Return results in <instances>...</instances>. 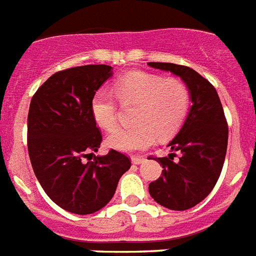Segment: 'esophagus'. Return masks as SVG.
<instances>
[{"mask_svg":"<svg viewBox=\"0 0 256 256\" xmlns=\"http://www.w3.org/2000/svg\"><path fill=\"white\" fill-rule=\"evenodd\" d=\"M145 160L146 159L144 158V156H136V155H134V156H132L133 164H141V163H144Z\"/></svg>","mask_w":256,"mask_h":256,"instance_id":"obj_1","label":"esophagus"}]
</instances>
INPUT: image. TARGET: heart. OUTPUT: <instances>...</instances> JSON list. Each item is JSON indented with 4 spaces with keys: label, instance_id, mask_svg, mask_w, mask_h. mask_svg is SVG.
<instances>
[{
    "label": "heart",
    "instance_id": "1",
    "mask_svg": "<svg viewBox=\"0 0 256 256\" xmlns=\"http://www.w3.org/2000/svg\"><path fill=\"white\" fill-rule=\"evenodd\" d=\"M122 107L134 106L130 128H120L107 142L120 152H141L159 137L172 136L180 130L190 108V89L178 78H163L148 72H130L120 78L112 88ZM96 123L112 132L119 123V110L111 93L100 89L90 102Z\"/></svg>",
    "mask_w": 256,
    "mask_h": 256
}]
</instances>
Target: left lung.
<instances>
[{"label":"left lung","mask_w":256,"mask_h":256,"mask_svg":"<svg viewBox=\"0 0 256 256\" xmlns=\"http://www.w3.org/2000/svg\"><path fill=\"white\" fill-rule=\"evenodd\" d=\"M148 64L180 76L190 89L192 107L186 120L168 144L171 154L154 158L163 171L149 185L155 202L184 211L202 202L219 180L228 146V123L218 92L207 78L186 66Z\"/></svg>","instance_id":"obj_1"}]
</instances>
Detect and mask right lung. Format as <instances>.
Returning a JSON list of instances; mask_svg holds the SVG:
<instances>
[{"label":"right lung","mask_w":256,"mask_h":256,"mask_svg":"<svg viewBox=\"0 0 256 256\" xmlns=\"http://www.w3.org/2000/svg\"><path fill=\"white\" fill-rule=\"evenodd\" d=\"M111 75L106 64L58 71L30 100L27 145L34 174L50 200L78 215L106 206L120 178L130 168V159L114 149L104 156H93L102 133L92 115L90 102Z\"/></svg>","instance_id":"obj_1"}]
</instances>
